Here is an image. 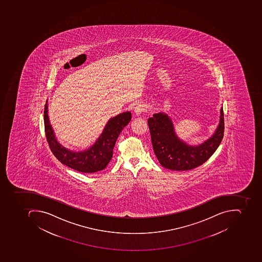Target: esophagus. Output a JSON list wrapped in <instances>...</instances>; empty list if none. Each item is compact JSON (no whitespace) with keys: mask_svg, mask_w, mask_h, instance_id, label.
<instances>
[{"mask_svg":"<svg viewBox=\"0 0 262 262\" xmlns=\"http://www.w3.org/2000/svg\"><path fill=\"white\" fill-rule=\"evenodd\" d=\"M145 110H146V106H145V105H143V104L142 103H139L135 106V108H134V112H135L136 115H139L140 114L144 112Z\"/></svg>","mask_w":262,"mask_h":262,"instance_id":"1","label":"esophagus"}]
</instances>
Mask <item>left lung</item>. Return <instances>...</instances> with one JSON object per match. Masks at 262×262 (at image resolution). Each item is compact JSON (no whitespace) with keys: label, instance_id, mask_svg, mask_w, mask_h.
<instances>
[{"label":"left lung","instance_id":"8db88e82","mask_svg":"<svg viewBox=\"0 0 262 262\" xmlns=\"http://www.w3.org/2000/svg\"><path fill=\"white\" fill-rule=\"evenodd\" d=\"M147 123L156 157L163 167L174 171H187L202 165L219 147L225 132L223 107L217 128L211 137L199 145H189L180 139L167 114H154Z\"/></svg>","mask_w":262,"mask_h":262}]
</instances>
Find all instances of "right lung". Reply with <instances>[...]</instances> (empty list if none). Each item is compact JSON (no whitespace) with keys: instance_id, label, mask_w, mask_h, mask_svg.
Instances as JSON below:
<instances>
[{"instance_id":"1","label":"right lung","mask_w":262,"mask_h":262,"mask_svg":"<svg viewBox=\"0 0 262 262\" xmlns=\"http://www.w3.org/2000/svg\"><path fill=\"white\" fill-rule=\"evenodd\" d=\"M48 101L44 111L45 132L50 150L64 165L83 173H95L106 169L113 156L114 147L119 134L132 119L130 112H123L111 118L102 134L89 148L74 151L64 147L58 139L50 124Z\"/></svg>"}]
</instances>
